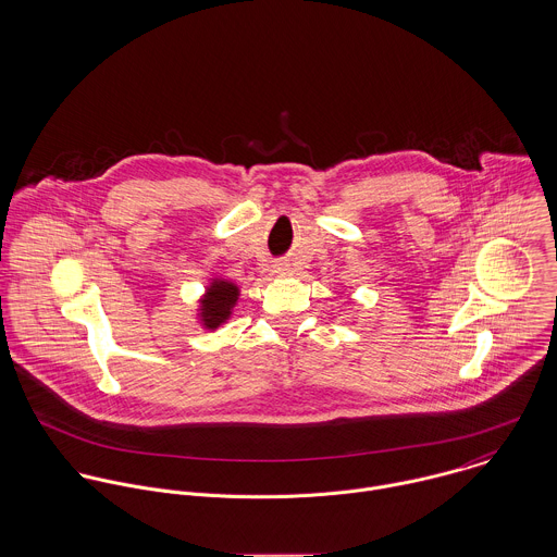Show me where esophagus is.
I'll use <instances>...</instances> for the list:
<instances>
[{"label":"esophagus","mask_w":557,"mask_h":557,"mask_svg":"<svg viewBox=\"0 0 557 557\" xmlns=\"http://www.w3.org/2000/svg\"><path fill=\"white\" fill-rule=\"evenodd\" d=\"M274 272H276L278 276H287V274L292 272V265H289L287 261H276V263H274Z\"/></svg>","instance_id":"obj_1"}]
</instances>
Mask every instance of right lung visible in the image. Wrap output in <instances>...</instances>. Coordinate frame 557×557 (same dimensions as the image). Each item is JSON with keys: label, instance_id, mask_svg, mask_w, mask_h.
I'll return each mask as SVG.
<instances>
[{"label": "right lung", "instance_id": "obj_1", "mask_svg": "<svg viewBox=\"0 0 557 557\" xmlns=\"http://www.w3.org/2000/svg\"><path fill=\"white\" fill-rule=\"evenodd\" d=\"M239 289L230 283V281H221V278H214L210 283V287L206 289V296L201 298V323L208 327V330H214L219 327L221 323H225L230 315H232V309L236 307L238 302Z\"/></svg>", "mask_w": 557, "mask_h": 557}]
</instances>
